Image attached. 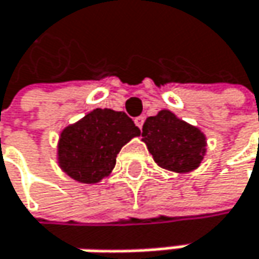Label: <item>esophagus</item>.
<instances>
[{
  "label": "esophagus",
  "instance_id": "1",
  "mask_svg": "<svg viewBox=\"0 0 259 259\" xmlns=\"http://www.w3.org/2000/svg\"><path fill=\"white\" fill-rule=\"evenodd\" d=\"M134 122H136V125L142 130V128H143V123H145V116H139V117H136V119H134Z\"/></svg>",
  "mask_w": 259,
  "mask_h": 259
}]
</instances>
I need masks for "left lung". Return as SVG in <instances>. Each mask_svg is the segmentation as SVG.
I'll list each match as a JSON object with an SVG mask.
<instances>
[{"label":"left lung","mask_w":259,"mask_h":259,"mask_svg":"<svg viewBox=\"0 0 259 259\" xmlns=\"http://www.w3.org/2000/svg\"><path fill=\"white\" fill-rule=\"evenodd\" d=\"M142 137L155 162L170 171H192L206 155V136L170 110L147 117Z\"/></svg>","instance_id":"8db88e82"}]
</instances>
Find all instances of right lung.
<instances>
[{"label":"right lung","instance_id":"add662e5","mask_svg":"<svg viewBox=\"0 0 259 259\" xmlns=\"http://www.w3.org/2000/svg\"><path fill=\"white\" fill-rule=\"evenodd\" d=\"M137 136L139 126L123 112L95 109L61 133L59 167L77 182L97 183L112 173L122 146Z\"/></svg>","mask_w":259,"mask_h":259}]
</instances>
